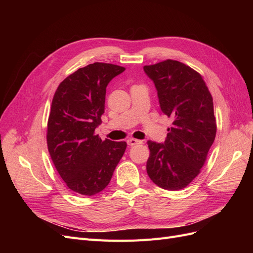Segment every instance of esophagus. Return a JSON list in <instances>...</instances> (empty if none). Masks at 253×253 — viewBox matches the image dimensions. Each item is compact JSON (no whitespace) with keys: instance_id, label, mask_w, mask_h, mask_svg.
Instances as JSON below:
<instances>
[{"instance_id":"esophagus-1","label":"esophagus","mask_w":253,"mask_h":253,"mask_svg":"<svg viewBox=\"0 0 253 253\" xmlns=\"http://www.w3.org/2000/svg\"><path fill=\"white\" fill-rule=\"evenodd\" d=\"M126 142H127V144H128V145H135V144H139V143H141L142 141H141V140H139V139H135V138H128V139L126 140Z\"/></svg>"}]
</instances>
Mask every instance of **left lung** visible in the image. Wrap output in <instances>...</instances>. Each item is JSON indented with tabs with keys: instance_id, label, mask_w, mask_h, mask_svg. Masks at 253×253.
I'll use <instances>...</instances> for the list:
<instances>
[{
	"instance_id": "8db88e82",
	"label": "left lung",
	"mask_w": 253,
	"mask_h": 253,
	"mask_svg": "<svg viewBox=\"0 0 253 253\" xmlns=\"http://www.w3.org/2000/svg\"><path fill=\"white\" fill-rule=\"evenodd\" d=\"M143 70L154 81L163 113L173 120L164 144L148 141L147 172L160 188H186L201 173L215 139L213 99L203 76L168 59Z\"/></svg>"
}]
</instances>
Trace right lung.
Returning a JSON list of instances; mask_svg holds the SVG:
<instances>
[{
  "label": "right lung",
  "mask_w": 253,
  "mask_h": 253,
  "mask_svg": "<svg viewBox=\"0 0 253 253\" xmlns=\"http://www.w3.org/2000/svg\"><path fill=\"white\" fill-rule=\"evenodd\" d=\"M126 70L95 62L59 84L47 121V148L61 178L74 192L91 196L109 185L124 156L126 141L101 140L95 134L104 113L109 82Z\"/></svg>",
  "instance_id": "obj_1"
}]
</instances>
